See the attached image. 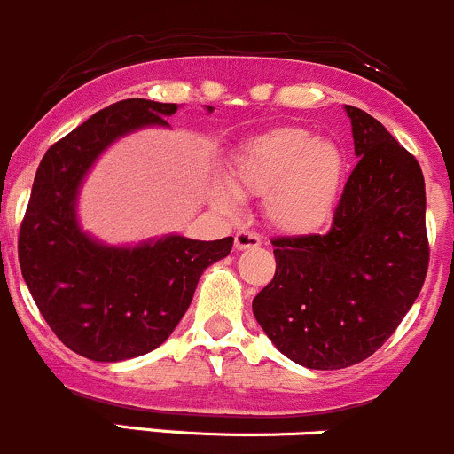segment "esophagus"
<instances>
[{
  "instance_id": "34e87169",
  "label": "esophagus",
  "mask_w": 454,
  "mask_h": 454,
  "mask_svg": "<svg viewBox=\"0 0 454 454\" xmlns=\"http://www.w3.org/2000/svg\"><path fill=\"white\" fill-rule=\"evenodd\" d=\"M263 243L261 239V235H256V232L252 231H239L235 235V247L237 250H250V247H256Z\"/></svg>"
}]
</instances>
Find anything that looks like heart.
<instances>
[{
    "label": "heart",
    "instance_id": "obj_1",
    "mask_svg": "<svg viewBox=\"0 0 454 454\" xmlns=\"http://www.w3.org/2000/svg\"><path fill=\"white\" fill-rule=\"evenodd\" d=\"M346 176L348 159L340 143L302 128H274L237 147L228 167L231 189L215 191V202L232 208L235 193H265L267 222L285 235L309 237L335 219Z\"/></svg>",
    "mask_w": 454,
    "mask_h": 454
}]
</instances>
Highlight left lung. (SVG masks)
<instances>
[{
  "instance_id": "left-lung-1",
  "label": "left lung",
  "mask_w": 454,
  "mask_h": 454,
  "mask_svg": "<svg viewBox=\"0 0 454 454\" xmlns=\"http://www.w3.org/2000/svg\"><path fill=\"white\" fill-rule=\"evenodd\" d=\"M355 154L326 235L271 241L276 274L252 300L294 364L341 370L374 355L416 302L428 270L419 163L365 111L346 106Z\"/></svg>"
}]
</instances>
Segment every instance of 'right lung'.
Here are the masks:
<instances>
[{
	"mask_svg": "<svg viewBox=\"0 0 454 454\" xmlns=\"http://www.w3.org/2000/svg\"><path fill=\"white\" fill-rule=\"evenodd\" d=\"M178 104L121 99L50 147L19 232V265L38 311L69 350L99 364L135 359L174 333L200 276L232 250V237L183 235L111 246L82 231L80 189L99 156L143 128H169ZM213 113V106H207Z\"/></svg>",
	"mask_w": 454,
	"mask_h": 454,
	"instance_id": "obj_1",
	"label": "right lung"
}]
</instances>
